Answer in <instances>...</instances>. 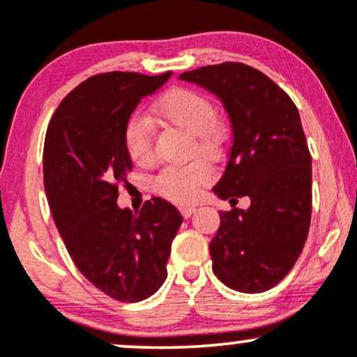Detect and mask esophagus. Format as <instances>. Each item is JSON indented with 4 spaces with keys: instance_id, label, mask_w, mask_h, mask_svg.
I'll return each mask as SVG.
<instances>
[{
    "instance_id": "obj_1",
    "label": "esophagus",
    "mask_w": 357,
    "mask_h": 357,
    "mask_svg": "<svg viewBox=\"0 0 357 357\" xmlns=\"http://www.w3.org/2000/svg\"><path fill=\"white\" fill-rule=\"evenodd\" d=\"M179 211H181V215L184 216V218H190L192 213L196 211V208L195 206H181L179 208Z\"/></svg>"
}]
</instances>
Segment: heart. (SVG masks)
I'll return each instance as SVG.
<instances>
[{
	"instance_id": "1",
	"label": "heart",
	"mask_w": 357,
	"mask_h": 357,
	"mask_svg": "<svg viewBox=\"0 0 357 357\" xmlns=\"http://www.w3.org/2000/svg\"><path fill=\"white\" fill-rule=\"evenodd\" d=\"M154 114L167 126L191 134V151L204 159H216L223 153L228 129L216 117L213 100L203 92L190 87H174L159 97ZM124 144L130 161L139 166L149 165L154 158V130L146 117L132 116L126 122ZM211 179L210 166L192 162L184 167H169L155 179L161 196L174 203H190L198 190Z\"/></svg>"
}]
</instances>
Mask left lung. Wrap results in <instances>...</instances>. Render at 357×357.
Masks as SVG:
<instances>
[{
    "mask_svg": "<svg viewBox=\"0 0 357 357\" xmlns=\"http://www.w3.org/2000/svg\"><path fill=\"white\" fill-rule=\"evenodd\" d=\"M218 96L230 116L233 144L223 178L213 188L233 210L220 213L210 243L215 275L233 290L275 287L304 248L312 213V158L292 99L265 73L240 61L184 72ZM241 195L252 204L235 208Z\"/></svg>",
    "mask_w": 357,
    "mask_h": 357,
    "instance_id": "left-lung-1",
    "label": "left lung"
}]
</instances>
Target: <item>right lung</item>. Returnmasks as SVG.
Segmentation results:
<instances>
[{"instance_id":"obj_1","label":"right lung","mask_w":357,"mask_h":357,"mask_svg":"<svg viewBox=\"0 0 357 357\" xmlns=\"http://www.w3.org/2000/svg\"><path fill=\"white\" fill-rule=\"evenodd\" d=\"M171 77L107 72L77 85L60 102L43 146V183L65 247L80 273L119 302L151 297L167 275L183 216L151 198L139 213L117 206L132 161L124 127L132 110Z\"/></svg>"}]
</instances>
